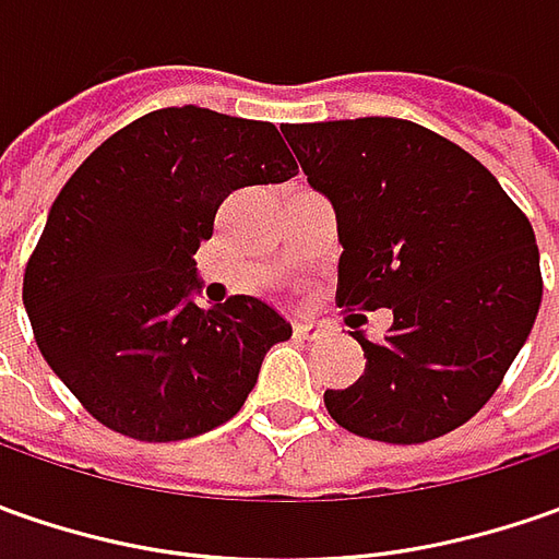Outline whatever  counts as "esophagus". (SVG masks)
I'll return each mask as SVG.
<instances>
[{
    "label": "esophagus",
    "mask_w": 559,
    "mask_h": 559,
    "mask_svg": "<svg viewBox=\"0 0 559 559\" xmlns=\"http://www.w3.org/2000/svg\"><path fill=\"white\" fill-rule=\"evenodd\" d=\"M292 333H295V338H301V342H320V338L326 335V326H323V323H308V320H305V323H295Z\"/></svg>",
    "instance_id": "34e87169"
}]
</instances>
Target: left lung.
<instances>
[{
    "mask_svg": "<svg viewBox=\"0 0 559 559\" xmlns=\"http://www.w3.org/2000/svg\"><path fill=\"white\" fill-rule=\"evenodd\" d=\"M283 133L335 207L345 248L335 301L395 313L382 342L355 330L364 376L326 389L330 417L389 444L448 436L498 392L532 333L542 264L528 217L485 164L414 120L289 123Z\"/></svg>",
    "mask_w": 559,
    "mask_h": 559,
    "instance_id": "obj_1",
    "label": "left lung"
}]
</instances>
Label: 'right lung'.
Listing matches in <instances>:
<instances>
[{
	"label": "right lung",
	"instance_id": "1",
	"mask_svg": "<svg viewBox=\"0 0 559 559\" xmlns=\"http://www.w3.org/2000/svg\"><path fill=\"white\" fill-rule=\"evenodd\" d=\"M298 164L267 120L158 108L98 145L58 192L24 270L33 338L93 417L136 441H180L236 417L292 326L267 301L189 295L233 189Z\"/></svg>",
	"mask_w": 559,
	"mask_h": 559
}]
</instances>
